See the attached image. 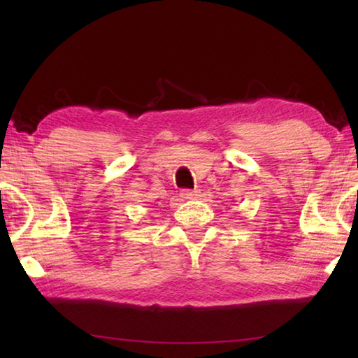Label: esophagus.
<instances>
[{"instance_id":"obj_1","label":"esophagus","mask_w":358,"mask_h":358,"mask_svg":"<svg viewBox=\"0 0 358 358\" xmlns=\"http://www.w3.org/2000/svg\"><path fill=\"white\" fill-rule=\"evenodd\" d=\"M197 196H199L197 191H191V189L181 191V197L186 199V201H192V199H196Z\"/></svg>"}]
</instances>
